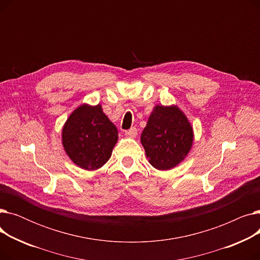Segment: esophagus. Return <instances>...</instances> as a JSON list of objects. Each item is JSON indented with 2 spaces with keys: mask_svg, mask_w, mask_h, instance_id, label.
<instances>
[{
  "mask_svg": "<svg viewBox=\"0 0 260 260\" xmlns=\"http://www.w3.org/2000/svg\"><path fill=\"white\" fill-rule=\"evenodd\" d=\"M124 135H125V137H127V138H135L136 135H137V129H136L135 127H132L131 129L125 131Z\"/></svg>",
  "mask_w": 260,
  "mask_h": 260,
  "instance_id": "34e87169",
  "label": "esophagus"
}]
</instances>
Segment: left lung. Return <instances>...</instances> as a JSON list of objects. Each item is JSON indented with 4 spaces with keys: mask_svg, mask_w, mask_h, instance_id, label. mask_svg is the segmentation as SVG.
Instances as JSON below:
<instances>
[{
    "mask_svg": "<svg viewBox=\"0 0 260 260\" xmlns=\"http://www.w3.org/2000/svg\"><path fill=\"white\" fill-rule=\"evenodd\" d=\"M140 140L152 167L169 171L180 165L188 155L194 143V131L178 106L156 105Z\"/></svg>",
    "mask_w": 260,
    "mask_h": 260,
    "instance_id": "left-lung-1",
    "label": "left lung"
}]
</instances>
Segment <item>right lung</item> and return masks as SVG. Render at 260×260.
<instances>
[{
  "instance_id": "1",
  "label": "right lung",
  "mask_w": 260,
  "mask_h": 260,
  "mask_svg": "<svg viewBox=\"0 0 260 260\" xmlns=\"http://www.w3.org/2000/svg\"><path fill=\"white\" fill-rule=\"evenodd\" d=\"M118 141V131L103 113L101 104H81L62 128V145L80 169L95 171L109 160Z\"/></svg>"
}]
</instances>
